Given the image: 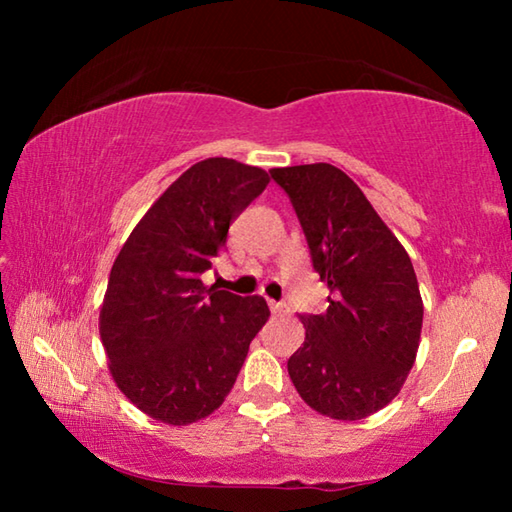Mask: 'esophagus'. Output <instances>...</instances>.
<instances>
[{"mask_svg":"<svg viewBox=\"0 0 512 512\" xmlns=\"http://www.w3.org/2000/svg\"><path fill=\"white\" fill-rule=\"evenodd\" d=\"M268 307H271V314H273V316H282V314H287V309H284L282 302L268 300Z\"/></svg>","mask_w":512,"mask_h":512,"instance_id":"obj_1","label":"esophagus"}]
</instances>
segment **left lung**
<instances>
[{
  "mask_svg": "<svg viewBox=\"0 0 512 512\" xmlns=\"http://www.w3.org/2000/svg\"><path fill=\"white\" fill-rule=\"evenodd\" d=\"M327 282L325 314L300 316L305 343L289 377L311 409L334 420L377 413L418 354L422 298L411 257L350 176L327 162L271 169Z\"/></svg>",
  "mask_w": 512,
  "mask_h": 512,
  "instance_id": "1",
  "label": "left lung"
}]
</instances>
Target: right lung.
<instances>
[{
    "instance_id": "add662e5",
    "label": "right lung",
    "mask_w": 512,
    "mask_h": 512,
    "mask_svg": "<svg viewBox=\"0 0 512 512\" xmlns=\"http://www.w3.org/2000/svg\"><path fill=\"white\" fill-rule=\"evenodd\" d=\"M268 173L207 158L167 187L112 264L99 314L115 384L164 424H192L223 404L250 341L271 316L264 298L205 287L201 275Z\"/></svg>"
}]
</instances>
